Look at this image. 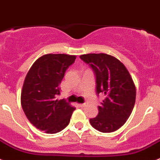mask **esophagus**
Segmentation results:
<instances>
[{"label": "esophagus", "instance_id": "esophagus-1", "mask_svg": "<svg viewBox=\"0 0 160 160\" xmlns=\"http://www.w3.org/2000/svg\"><path fill=\"white\" fill-rule=\"evenodd\" d=\"M80 106L81 108H84L86 107V106H88V103H80Z\"/></svg>", "mask_w": 160, "mask_h": 160}]
</instances>
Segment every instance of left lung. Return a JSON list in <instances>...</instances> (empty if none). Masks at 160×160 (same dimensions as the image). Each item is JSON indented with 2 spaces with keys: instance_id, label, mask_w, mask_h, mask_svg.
<instances>
[{
  "instance_id": "left-lung-1",
  "label": "left lung",
  "mask_w": 160,
  "mask_h": 160,
  "mask_svg": "<svg viewBox=\"0 0 160 160\" xmlns=\"http://www.w3.org/2000/svg\"><path fill=\"white\" fill-rule=\"evenodd\" d=\"M80 58L94 72L98 96H105L98 106L97 116L89 119L91 125L104 133L118 130L128 119L136 102V87L128 71L119 60L104 53Z\"/></svg>"
}]
</instances>
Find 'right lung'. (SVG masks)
Wrapping results in <instances>:
<instances>
[{"instance_id":"1","label":"right lung","mask_w":160,"mask_h":160,"mask_svg":"<svg viewBox=\"0 0 160 160\" xmlns=\"http://www.w3.org/2000/svg\"><path fill=\"white\" fill-rule=\"evenodd\" d=\"M76 56L47 54L32 64L27 74L22 92L21 106L32 124L46 133L54 134L65 128L75 108L65 100H57L59 84Z\"/></svg>"}]
</instances>
